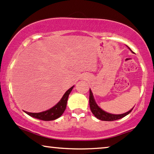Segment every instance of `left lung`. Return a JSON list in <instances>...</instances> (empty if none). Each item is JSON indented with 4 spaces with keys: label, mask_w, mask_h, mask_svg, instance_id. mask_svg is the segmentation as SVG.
Returning a JSON list of instances; mask_svg holds the SVG:
<instances>
[{
    "label": "left lung",
    "mask_w": 154,
    "mask_h": 154,
    "mask_svg": "<svg viewBox=\"0 0 154 154\" xmlns=\"http://www.w3.org/2000/svg\"><path fill=\"white\" fill-rule=\"evenodd\" d=\"M89 106H90V109L91 112H92V114L97 119L102 121H108V122H112V121L117 120L124 117L125 116L128 115L134 109H131L129 112L122 114H112L104 112V111H103L102 109H100L97 106V104H96V102H95L94 100V97H93L91 89H89Z\"/></svg>",
    "instance_id": "left-lung-1"
}]
</instances>
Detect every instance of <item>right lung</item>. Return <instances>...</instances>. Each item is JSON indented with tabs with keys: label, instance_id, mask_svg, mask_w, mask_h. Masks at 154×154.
I'll list each match as a JSON object with an SVG mask.
<instances>
[{
	"label": "right lung",
	"instance_id": "1",
	"mask_svg": "<svg viewBox=\"0 0 154 154\" xmlns=\"http://www.w3.org/2000/svg\"><path fill=\"white\" fill-rule=\"evenodd\" d=\"M72 88L73 87H72L71 88L68 89L65 93V94L63 95L61 100L55 106H54L53 107L50 109L40 113H31L28 112H25V113L28 114L29 116H32V117L43 121H52L59 118L65 112L66 106H67L68 97H69V94H70Z\"/></svg>",
	"mask_w": 154,
	"mask_h": 154
}]
</instances>
